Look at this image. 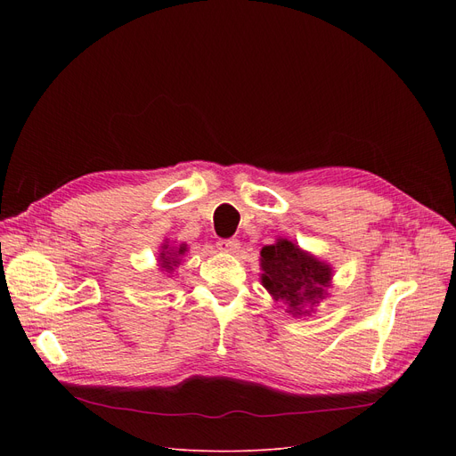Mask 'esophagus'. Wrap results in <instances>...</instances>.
Listing matches in <instances>:
<instances>
[{
  "label": "esophagus",
  "instance_id": "34e87169",
  "mask_svg": "<svg viewBox=\"0 0 456 456\" xmlns=\"http://www.w3.org/2000/svg\"><path fill=\"white\" fill-rule=\"evenodd\" d=\"M218 249L233 255V253L240 251V241L238 240H220L218 241Z\"/></svg>",
  "mask_w": 456,
  "mask_h": 456
}]
</instances>
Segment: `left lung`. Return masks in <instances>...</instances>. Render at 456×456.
<instances>
[{
    "label": "left lung",
    "mask_w": 456,
    "mask_h": 456,
    "mask_svg": "<svg viewBox=\"0 0 456 456\" xmlns=\"http://www.w3.org/2000/svg\"><path fill=\"white\" fill-rule=\"evenodd\" d=\"M260 283L287 314L310 317L333 285V266L287 238L260 249Z\"/></svg>",
    "instance_id": "left-lung-1"
}]
</instances>
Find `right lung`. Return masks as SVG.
I'll return each instance as SVG.
<instances>
[{
	"instance_id": "right-lung-1",
	"label": "right lung",
	"mask_w": 456,
	"mask_h": 456,
	"mask_svg": "<svg viewBox=\"0 0 456 456\" xmlns=\"http://www.w3.org/2000/svg\"><path fill=\"white\" fill-rule=\"evenodd\" d=\"M188 251L186 243H176L171 240H163L161 247H159V255H158V266L161 270L163 275H171L175 273V270L181 266V262L184 260V255Z\"/></svg>"
}]
</instances>
